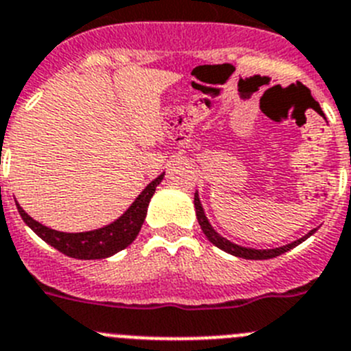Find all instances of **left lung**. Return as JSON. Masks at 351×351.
Wrapping results in <instances>:
<instances>
[{"mask_svg":"<svg viewBox=\"0 0 351 351\" xmlns=\"http://www.w3.org/2000/svg\"><path fill=\"white\" fill-rule=\"evenodd\" d=\"M194 206H195V215H197V222L199 226H201V229H203L204 236H206V238L210 239L217 248H220V250L227 252V254L230 255H234V257L250 258V261H264V258H273V257H278V255L285 254V252L292 250V248H295L298 245H301L302 241H306V239H308L311 234H315L318 229V227L317 229H311L308 234L295 239V241L289 243V245L276 246V248H250V246H241L229 241V239L223 238L222 234H219V232L213 229V226H211L210 220H208L206 213H204V208L203 204H201V199H199L197 192L194 194Z\"/></svg>","mask_w":351,"mask_h":351,"instance_id":"obj_1","label":"left lung"}]
</instances>
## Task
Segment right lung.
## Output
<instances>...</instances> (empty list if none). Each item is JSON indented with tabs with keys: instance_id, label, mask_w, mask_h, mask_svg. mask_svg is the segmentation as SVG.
<instances>
[{
	"instance_id": "obj_1",
	"label": "right lung",
	"mask_w": 351,
	"mask_h": 351,
	"mask_svg": "<svg viewBox=\"0 0 351 351\" xmlns=\"http://www.w3.org/2000/svg\"><path fill=\"white\" fill-rule=\"evenodd\" d=\"M162 175L148 183L141 191V194L132 201L131 206L124 211L117 220L105 227L94 230H85V232H61V230L50 229L43 226L38 220L22 210L21 204L15 201L17 210L21 213L22 220L27 223V227L33 229L34 234H38L45 243L53 246L56 250L62 252L68 257L80 258V261H94V258H106L115 255L117 252L124 250L136 239L141 226L147 217L148 204L156 192L157 185L162 182Z\"/></svg>"
}]
</instances>
